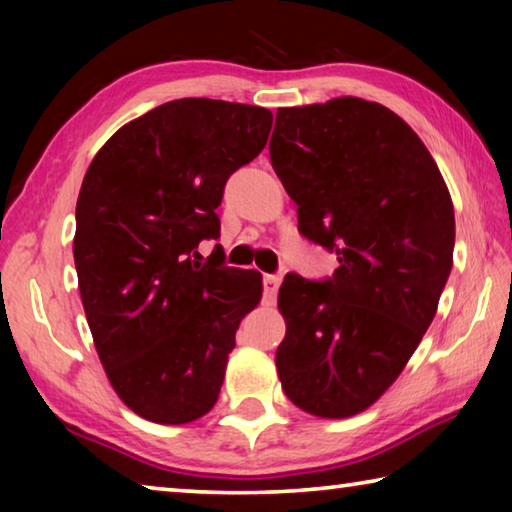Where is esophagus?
<instances>
[{
    "instance_id": "esophagus-1",
    "label": "esophagus",
    "mask_w": 512,
    "mask_h": 512,
    "mask_svg": "<svg viewBox=\"0 0 512 512\" xmlns=\"http://www.w3.org/2000/svg\"><path fill=\"white\" fill-rule=\"evenodd\" d=\"M262 282H264V300L266 302H275V298H277V289H280V284H282V275H264L262 277Z\"/></svg>"
}]
</instances>
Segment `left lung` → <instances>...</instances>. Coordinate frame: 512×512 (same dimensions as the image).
Here are the masks:
<instances>
[{
    "label": "left lung",
    "instance_id": "1",
    "mask_svg": "<svg viewBox=\"0 0 512 512\" xmlns=\"http://www.w3.org/2000/svg\"><path fill=\"white\" fill-rule=\"evenodd\" d=\"M268 153L300 235L339 259L327 280L284 277L277 375L302 411L350 418L400 377L436 316L452 196L413 128L359 97L280 108Z\"/></svg>",
    "mask_w": 512,
    "mask_h": 512
}]
</instances>
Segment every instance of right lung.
Segmentation results:
<instances>
[{
  "mask_svg": "<svg viewBox=\"0 0 512 512\" xmlns=\"http://www.w3.org/2000/svg\"><path fill=\"white\" fill-rule=\"evenodd\" d=\"M271 126L259 106L169 101L121 126L85 173L74 235L85 318L112 388L146 420L185 424L219 400L262 275L194 257L221 237L225 183Z\"/></svg>",
  "mask_w": 512,
  "mask_h": 512,
  "instance_id": "add662e5",
  "label": "right lung"
}]
</instances>
